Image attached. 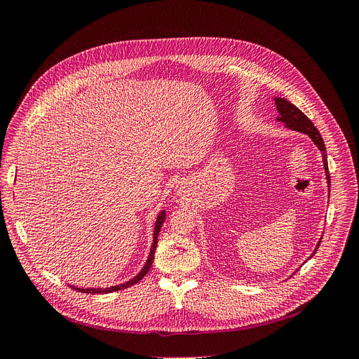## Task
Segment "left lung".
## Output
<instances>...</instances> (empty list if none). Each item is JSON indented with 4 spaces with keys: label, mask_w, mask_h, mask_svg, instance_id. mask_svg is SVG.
Instances as JSON below:
<instances>
[{
    "label": "left lung",
    "mask_w": 359,
    "mask_h": 359,
    "mask_svg": "<svg viewBox=\"0 0 359 359\" xmlns=\"http://www.w3.org/2000/svg\"><path fill=\"white\" fill-rule=\"evenodd\" d=\"M275 104H276V111L280 112V116L276 118L278 121L284 123L287 128H291V130H294V131H300V133H303V135H308L312 139V142L318 146V149L323 152L324 170H325L328 187H330V171H328V163H327L325 144H324V140H323V137L320 135V131L316 130V127L313 126V123L311 121V119L306 115H304L299 108H296L293 103H290L287 99H284V97H275ZM321 240H323V238H321ZM321 240L318 241L316 248L313 250L312 256L316 253V250L320 248Z\"/></svg>",
    "instance_id": "1"
}]
</instances>
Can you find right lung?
<instances>
[{
  "mask_svg": "<svg viewBox=\"0 0 359 359\" xmlns=\"http://www.w3.org/2000/svg\"><path fill=\"white\" fill-rule=\"evenodd\" d=\"M165 220V211L163 210L161 213L158 215L156 217V222H155V229H154V243H152V247H151V253H149V257L148 260H146L143 269L135 276L131 278L130 281L124 283V284H119V285H114V287H106V288H76V287H72L74 290H78V291H83V293H93V294H103V293H112V291H118V290H124L127 287H131L137 284L142 278L148 273V271L151 269L152 266V262H154V255H155V250H156V244H158V235H159V231H161V226Z\"/></svg>",
  "mask_w": 359,
  "mask_h": 359,
  "instance_id": "1",
  "label": "right lung"
}]
</instances>
